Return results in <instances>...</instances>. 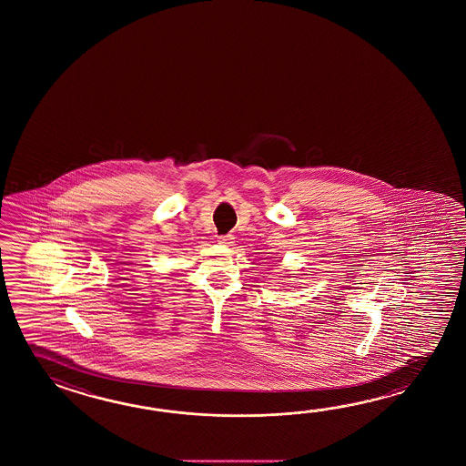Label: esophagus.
<instances>
[{"instance_id": "34e87169", "label": "esophagus", "mask_w": 466, "mask_h": 466, "mask_svg": "<svg viewBox=\"0 0 466 466\" xmlns=\"http://www.w3.org/2000/svg\"><path fill=\"white\" fill-rule=\"evenodd\" d=\"M218 241L225 247H231L235 243V238H233V235H225V237H219Z\"/></svg>"}]
</instances>
